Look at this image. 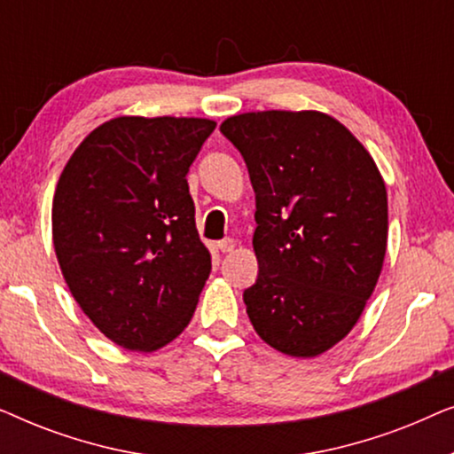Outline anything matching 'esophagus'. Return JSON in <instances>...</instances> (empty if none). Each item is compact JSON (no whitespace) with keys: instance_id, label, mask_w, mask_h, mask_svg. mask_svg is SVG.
<instances>
[{"instance_id":"obj_1","label":"esophagus","mask_w":454,"mask_h":454,"mask_svg":"<svg viewBox=\"0 0 454 454\" xmlns=\"http://www.w3.org/2000/svg\"><path fill=\"white\" fill-rule=\"evenodd\" d=\"M219 250L223 252V254H229V252H233L235 250V239H231V238H227V239H221L219 244Z\"/></svg>"}]
</instances>
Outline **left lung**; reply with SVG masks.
Instances as JSON below:
<instances>
[{
    "label": "left lung",
    "mask_w": 454,
    "mask_h": 454,
    "mask_svg": "<svg viewBox=\"0 0 454 454\" xmlns=\"http://www.w3.org/2000/svg\"><path fill=\"white\" fill-rule=\"evenodd\" d=\"M221 132L256 192L258 278L244 291L260 339L316 357L347 337L380 277L387 188L362 142L320 111L233 115Z\"/></svg>",
    "instance_id": "8db88e82"
}]
</instances>
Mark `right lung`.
Here are the masks:
<instances>
[{
    "instance_id": "right-lung-1",
    "label": "right lung",
    "mask_w": 454,
    "mask_h": 454,
    "mask_svg": "<svg viewBox=\"0 0 454 454\" xmlns=\"http://www.w3.org/2000/svg\"><path fill=\"white\" fill-rule=\"evenodd\" d=\"M215 128L200 117H115L61 171L51 213L59 269L123 349H159L194 314L210 254L185 176Z\"/></svg>"
}]
</instances>
